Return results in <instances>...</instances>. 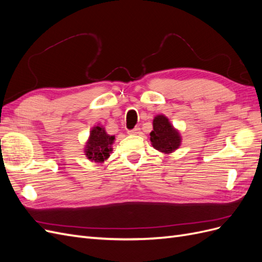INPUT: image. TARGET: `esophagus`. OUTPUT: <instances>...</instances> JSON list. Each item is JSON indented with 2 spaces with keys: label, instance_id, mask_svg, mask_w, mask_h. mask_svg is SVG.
I'll list each match as a JSON object with an SVG mask.
<instances>
[{
  "label": "esophagus",
  "instance_id": "34e87169",
  "mask_svg": "<svg viewBox=\"0 0 262 262\" xmlns=\"http://www.w3.org/2000/svg\"><path fill=\"white\" fill-rule=\"evenodd\" d=\"M128 133L129 134H139L140 133V128H139V126H137V128H134L132 130H129Z\"/></svg>",
  "mask_w": 262,
  "mask_h": 262
}]
</instances>
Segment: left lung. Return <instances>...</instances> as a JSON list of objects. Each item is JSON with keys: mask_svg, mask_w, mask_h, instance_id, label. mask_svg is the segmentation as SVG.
<instances>
[{"mask_svg": "<svg viewBox=\"0 0 262 262\" xmlns=\"http://www.w3.org/2000/svg\"><path fill=\"white\" fill-rule=\"evenodd\" d=\"M152 145L161 152L171 153L180 145V134L172 128L168 119L163 115L156 116L153 120V131L150 132Z\"/></svg>", "mask_w": 262, "mask_h": 262, "instance_id": "obj_1", "label": "left lung"}]
</instances>
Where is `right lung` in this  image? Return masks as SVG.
I'll return each mask as SVG.
<instances>
[{
  "instance_id": "right-lung-1",
  "label": "right lung",
  "mask_w": 262,
  "mask_h": 262,
  "mask_svg": "<svg viewBox=\"0 0 262 262\" xmlns=\"http://www.w3.org/2000/svg\"><path fill=\"white\" fill-rule=\"evenodd\" d=\"M115 137L109 136L101 126H94L91 131V137L85 147L86 156L89 160L97 163H102L109 157L112 152V144Z\"/></svg>"
}]
</instances>
